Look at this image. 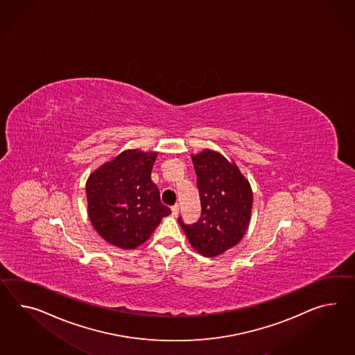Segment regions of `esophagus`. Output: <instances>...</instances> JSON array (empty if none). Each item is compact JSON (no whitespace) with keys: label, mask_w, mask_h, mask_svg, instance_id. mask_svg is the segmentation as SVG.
I'll return each instance as SVG.
<instances>
[{"label":"esophagus","mask_w":355,"mask_h":355,"mask_svg":"<svg viewBox=\"0 0 355 355\" xmlns=\"http://www.w3.org/2000/svg\"><path fill=\"white\" fill-rule=\"evenodd\" d=\"M171 209H172V214H173L174 216H178V213H180V205H178V204H175V205H173Z\"/></svg>","instance_id":"1"}]
</instances>
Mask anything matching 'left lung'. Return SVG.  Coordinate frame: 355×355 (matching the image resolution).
I'll return each mask as SVG.
<instances>
[{
  "instance_id": "1",
  "label": "left lung",
  "mask_w": 355,
  "mask_h": 355,
  "mask_svg": "<svg viewBox=\"0 0 355 355\" xmlns=\"http://www.w3.org/2000/svg\"><path fill=\"white\" fill-rule=\"evenodd\" d=\"M201 201V216L195 225H184L183 232L201 255H222L241 241L250 223L252 190L250 182L234 160L216 150L192 154Z\"/></svg>"
}]
</instances>
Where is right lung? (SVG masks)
Here are the masks:
<instances>
[{"label": "right lung", "instance_id": "1", "mask_svg": "<svg viewBox=\"0 0 355 355\" xmlns=\"http://www.w3.org/2000/svg\"><path fill=\"white\" fill-rule=\"evenodd\" d=\"M156 151L124 150L98 166L86 182L89 220L105 241L123 250L146 242L171 209L151 181Z\"/></svg>", "mask_w": 355, "mask_h": 355}]
</instances>
